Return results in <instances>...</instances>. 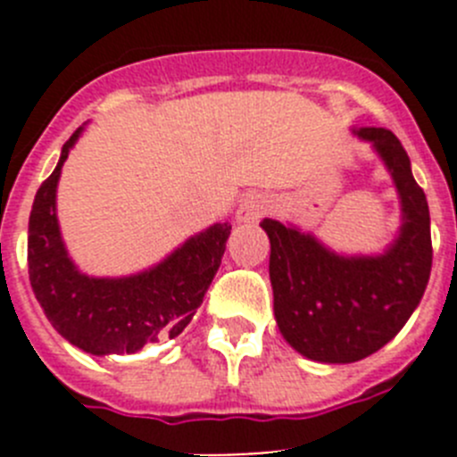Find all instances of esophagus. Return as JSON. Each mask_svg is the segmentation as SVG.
<instances>
[{
	"label": "esophagus",
	"mask_w": 457,
	"mask_h": 457,
	"mask_svg": "<svg viewBox=\"0 0 457 457\" xmlns=\"http://www.w3.org/2000/svg\"><path fill=\"white\" fill-rule=\"evenodd\" d=\"M270 208H272L270 196H265V194L261 192H252L240 201V205H237L236 220L240 221V224H252V221H258L263 215H268Z\"/></svg>",
	"instance_id": "obj_1"
}]
</instances>
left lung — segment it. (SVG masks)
<instances>
[{
	"instance_id": "left-lung-1",
	"label": "left lung",
	"mask_w": 457,
	"mask_h": 457,
	"mask_svg": "<svg viewBox=\"0 0 457 457\" xmlns=\"http://www.w3.org/2000/svg\"><path fill=\"white\" fill-rule=\"evenodd\" d=\"M354 135L373 144L401 196V231L385 253L341 256L295 226L261 221L270 237L278 332L322 364H353L386 345L421 302L433 268L428 201L405 148L385 128Z\"/></svg>"
}]
</instances>
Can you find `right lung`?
Segmentation results:
<instances>
[{
    "instance_id": "right-lung-1",
    "label": "right lung",
    "mask_w": 457,
    "mask_h": 457,
    "mask_svg": "<svg viewBox=\"0 0 457 457\" xmlns=\"http://www.w3.org/2000/svg\"><path fill=\"white\" fill-rule=\"evenodd\" d=\"M82 128L63 144L50 179L36 192L27 263L40 309L66 341L88 354H132L148 343L176 338L204 302L220 270L231 226L212 224L162 263L130 277H87L75 268L56 220V183Z\"/></svg>"
}]
</instances>
